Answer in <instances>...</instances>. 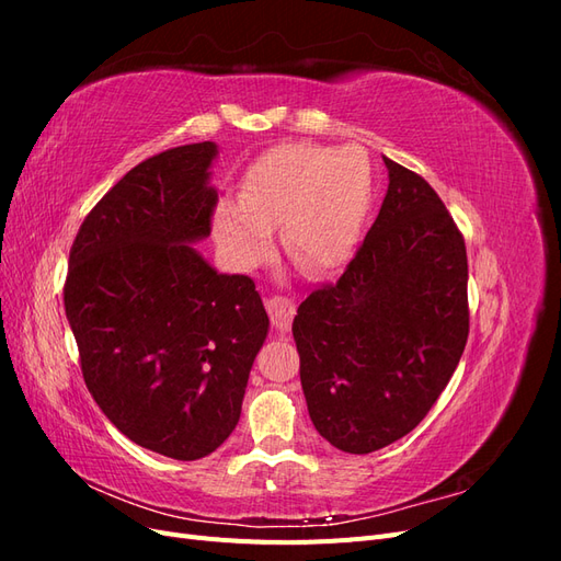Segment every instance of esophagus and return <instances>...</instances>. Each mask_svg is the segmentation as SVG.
<instances>
[{
  "instance_id": "obj_1",
  "label": "esophagus",
  "mask_w": 561,
  "mask_h": 561,
  "mask_svg": "<svg viewBox=\"0 0 561 561\" xmlns=\"http://www.w3.org/2000/svg\"><path fill=\"white\" fill-rule=\"evenodd\" d=\"M264 304H266V311L271 316V322L276 325V330L287 332V328H290V322L295 318V301L283 297V295H271Z\"/></svg>"
}]
</instances>
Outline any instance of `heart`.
Segmentation results:
<instances>
[{
  "instance_id": "1",
  "label": "heart",
  "mask_w": 561,
  "mask_h": 561,
  "mask_svg": "<svg viewBox=\"0 0 561 561\" xmlns=\"http://www.w3.org/2000/svg\"><path fill=\"white\" fill-rule=\"evenodd\" d=\"M375 192V173L360 147L280 145L254 161L239 198L217 203L215 241L231 262L252 266L283 245L307 271L342 264L358 241Z\"/></svg>"
}]
</instances>
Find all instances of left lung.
Instances as JSON below:
<instances>
[{"mask_svg": "<svg viewBox=\"0 0 561 561\" xmlns=\"http://www.w3.org/2000/svg\"><path fill=\"white\" fill-rule=\"evenodd\" d=\"M383 163L388 192L375 225L293 322L309 416L348 454L383 449L419 426L470 330L461 231L426 180Z\"/></svg>", "mask_w": 561, "mask_h": 561, "instance_id": "8db88e82", "label": "left lung"}]
</instances>
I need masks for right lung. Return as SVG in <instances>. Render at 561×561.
I'll list each match as a JSON object with an SVG mask.
<instances>
[{"label": "right lung", "mask_w": 561, "mask_h": 561, "mask_svg": "<svg viewBox=\"0 0 561 561\" xmlns=\"http://www.w3.org/2000/svg\"><path fill=\"white\" fill-rule=\"evenodd\" d=\"M215 142L165 149L95 203L70 250L65 313L100 410L135 445L178 461L231 435L268 316L248 276L194 245L210 236Z\"/></svg>", "instance_id": "obj_1"}]
</instances>
